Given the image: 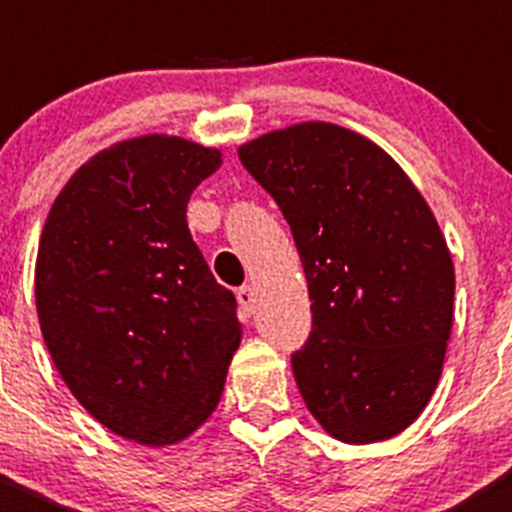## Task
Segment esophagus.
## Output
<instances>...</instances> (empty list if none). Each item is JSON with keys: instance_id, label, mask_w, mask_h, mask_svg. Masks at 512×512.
<instances>
[{"instance_id": "1", "label": "esophagus", "mask_w": 512, "mask_h": 512, "mask_svg": "<svg viewBox=\"0 0 512 512\" xmlns=\"http://www.w3.org/2000/svg\"><path fill=\"white\" fill-rule=\"evenodd\" d=\"M237 302H240L242 312H245L247 317H250V314L255 312V302H257V297H255V289H252L250 285H245V287H240V289H237Z\"/></svg>"}]
</instances>
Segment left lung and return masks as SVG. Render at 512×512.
<instances>
[{
  "label": "left lung",
  "mask_w": 512,
  "mask_h": 512,
  "mask_svg": "<svg viewBox=\"0 0 512 512\" xmlns=\"http://www.w3.org/2000/svg\"><path fill=\"white\" fill-rule=\"evenodd\" d=\"M292 230L312 332L292 354L304 404L344 443L386 441L426 409L453 327L451 252L389 153L342 126L297 123L237 151Z\"/></svg>",
  "instance_id": "obj_1"
}]
</instances>
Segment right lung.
Returning <instances> with one entry per match:
<instances>
[{
	"instance_id": "add662e5",
	"label": "right lung",
	"mask_w": 512,
	"mask_h": 512,
	"mask_svg": "<svg viewBox=\"0 0 512 512\" xmlns=\"http://www.w3.org/2000/svg\"><path fill=\"white\" fill-rule=\"evenodd\" d=\"M220 163L175 136L116 143L71 175L41 232L46 349L79 404L143 446L183 441L213 414L240 347L235 294L185 220Z\"/></svg>"
}]
</instances>
